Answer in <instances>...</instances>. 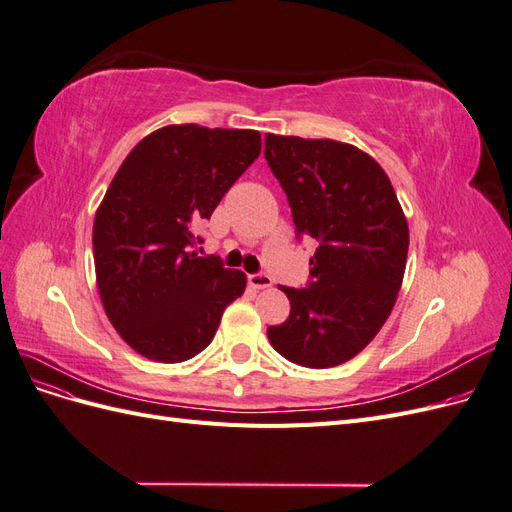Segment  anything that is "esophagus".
Listing matches in <instances>:
<instances>
[{"mask_svg": "<svg viewBox=\"0 0 512 512\" xmlns=\"http://www.w3.org/2000/svg\"><path fill=\"white\" fill-rule=\"evenodd\" d=\"M247 282H250L252 288L256 290H262V288H269L273 284L271 277L267 273H252L250 277H247Z\"/></svg>", "mask_w": 512, "mask_h": 512, "instance_id": "1", "label": "esophagus"}]
</instances>
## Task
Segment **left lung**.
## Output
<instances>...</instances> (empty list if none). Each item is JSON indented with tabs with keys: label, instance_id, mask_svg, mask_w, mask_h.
<instances>
[{
	"label": "left lung",
	"instance_id": "left-lung-1",
	"mask_svg": "<svg viewBox=\"0 0 512 512\" xmlns=\"http://www.w3.org/2000/svg\"><path fill=\"white\" fill-rule=\"evenodd\" d=\"M265 158L288 196L297 237L318 241L307 288L280 286L286 322L271 346L303 367H335L378 335L397 301L408 222L382 166L331 138L265 136Z\"/></svg>",
	"mask_w": 512,
	"mask_h": 512
}]
</instances>
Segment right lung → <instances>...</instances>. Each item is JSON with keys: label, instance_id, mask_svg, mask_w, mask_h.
Wrapping results in <instances>:
<instances>
[{"label": "right lung", "instance_id": "obj_1", "mask_svg": "<svg viewBox=\"0 0 512 512\" xmlns=\"http://www.w3.org/2000/svg\"><path fill=\"white\" fill-rule=\"evenodd\" d=\"M260 132L166 126L119 166L94 220L96 282L123 342L145 359L188 361L241 297L245 273L192 252L196 228L260 156Z\"/></svg>", "mask_w": 512, "mask_h": 512}]
</instances>
